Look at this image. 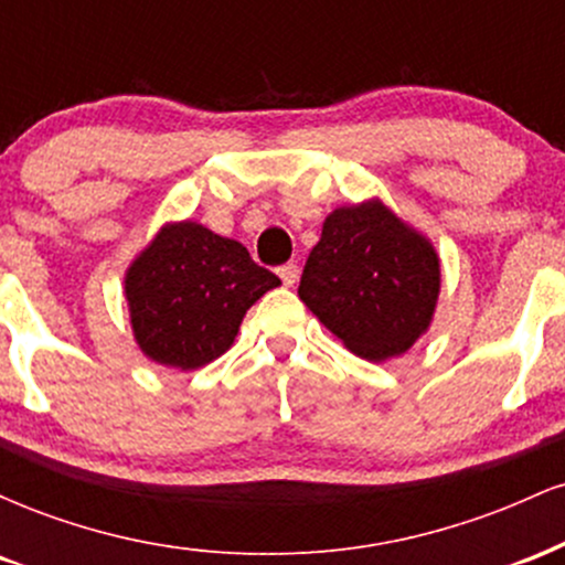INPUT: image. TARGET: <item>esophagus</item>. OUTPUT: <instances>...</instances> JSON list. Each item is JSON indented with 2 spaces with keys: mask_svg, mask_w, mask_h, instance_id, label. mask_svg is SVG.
<instances>
[{
  "mask_svg": "<svg viewBox=\"0 0 565 565\" xmlns=\"http://www.w3.org/2000/svg\"><path fill=\"white\" fill-rule=\"evenodd\" d=\"M278 276H281L284 287H295L297 278H300V268H297L295 263H287V265H281V268H278Z\"/></svg>",
  "mask_w": 565,
  "mask_h": 565,
  "instance_id": "obj_1",
  "label": "esophagus"
}]
</instances>
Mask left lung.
<instances>
[{
  "mask_svg": "<svg viewBox=\"0 0 565 565\" xmlns=\"http://www.w3.org/2000/svg\"><path fill=\"white\" fill-rule=\"evenodd\" d=\"M297 295L350 353L380 364L430 329L440 257L382 199L337 206L323 220Z\"/></svg>",
  "mask_w": 565,
  "mask_h": 565,
  "instance_id": "left-lung-1",
  "label": "left lung"
}]
</instances>
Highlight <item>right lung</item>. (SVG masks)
<instances>
[{
	"mask_svg": "<svg viewBox=\"0 0 565 565\" xmlns=\"http://www.w3.org/2000/svg\"><path fill=\"white\" fill-rule=\"evenodd\" d=\"M276 287L244 244L196 220L164 223L125 274L132 337L153 364L193 372L233 345L246 310Z\"/></svg>",
	"mask_w": 565,
	"mask_h": 565,
	"instance_id": "add662e5",
	"label": "right lung"
}]
</instances>
